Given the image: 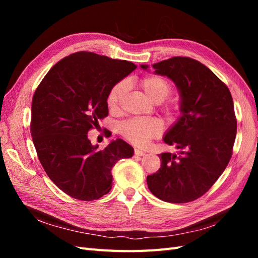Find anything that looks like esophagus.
<instances>
[{"instance_id": "esophagus-1", "label": "esophagus", "mask_w": 258, "mask_h": 258, "mask_svg": "<svg viewBox=\"0 0 258 258\" xmlns=\"http://www.w3.org/2000/svg\"><path fill=\"white\" fill-rule=\"evenodd\" d=\"M135 154H136L137 156H144L146 153H145L144 151H142V150H138V148H136V150H135Z\"/></svg>"}]
</instances>
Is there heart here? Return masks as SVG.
<instances>
[{
	"label": "heart",
	"mask_w": 258,
	"mask_h": 258,
	"mask_svg": "<svg viewBox=\"0 0 258 258\" xmlns=\"http://www.w3.org/2000/svg\"><path fill=\"white\" fill-rule=\"evenodd\" d=\"M141 86L145 95L156 103L165 100L171 92L169 82L157 75L145 76L141 81ZM126 91V82H118L113 85L106 97L107 106L111 110H116ZM166 108L168 112H175L177 105L175 103H169ZM162 129V122L157 118H131L123 121L119 126L120 135L129 142L138 146L146 145L153 138L158 137Z\"/></svg>",
	"instance_id": "obj_1"
}]
</instances>
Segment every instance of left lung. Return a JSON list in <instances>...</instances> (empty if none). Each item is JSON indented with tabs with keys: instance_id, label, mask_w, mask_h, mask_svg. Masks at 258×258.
<instances>
[{
	"instance_id": "8db88e82",
	"label": "left lung",
	"mask_w": 258,
	"mask_h": 258,
	"mask_svg": "<svg viewBox=\"0 0 258 258\" xmlns=\"http://www.w3.org/2000/svg\"><path fill=\"white\" fill-rule=\"evenodd\" d=\"M153 68L175 84L181 98V116L163 137L179 153L159 155L161 168L147 176V186L162 201L185 204L205 195L228 165L237 135L233 101L227 86L197 60L173 57Z\"/></svg>"
}]
</instances>
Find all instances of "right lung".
<instances>
[{"mask_svg":"<svg viewBox=\"0 0 258 258\" xmlns=\"http://www.w3.org/2000/svg\"><path fill=\"white\" fill-rule=\"evenodd\" d=\"M136 68L127 60L79 51L54 64L35 90L30 131L37 157L51 181L72 198L104 196L112 188L115 163L134 156L121 139L99 151L87 135L108 114V90Z\"/></svg>","mask_w":258,"mask_h":258,"instance_id":"add662e5","label":"right lung"}]
</instances>
